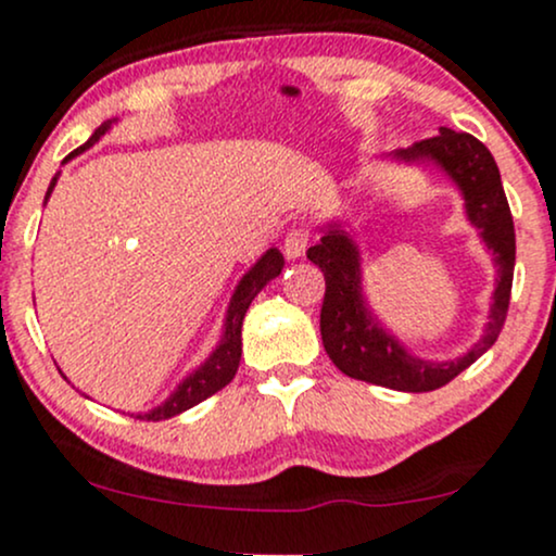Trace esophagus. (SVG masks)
<instances>
[{
	"mask_svg": "<svg viewBox=\"0 0 556 556\" xmlns=\"http://www.w3.org/2000/svg\"><path fill=\"white\" fill-rule=\"evenodd\" d=\"M308 237L311 235H308L306 227H290L288 235H285V242H282L285 255H288L290 261L301 258V255L306 253V248H308Z\"/></svg>",
	"mask_w": 556,
	"mask_h": 556,
	"instance_id": "esophagus-1",
	"label": "esophagus"
}]
</instances>
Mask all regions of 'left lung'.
<instances>
[{
  "mask_svg": "<svg viewBox=\"0 0 556 556\" xmlns=\"http://www.w3.org/2000/svg\"><path fill=\"white\" fill-rule=\"evenodd\" d=\"M386 157L399 166L441 170L459 189L467 222L480 231V240L496 266V288L485 329L478 343L451 362H427L414 356L369 308L362 285V250L353 231L345 229L343 222H327L321 227V240L306 253L311 264L321 268L327 285L319 319L321 343L334 367L353 380L404 393H427L462 375L496 343L515 277V224L496 161L472 134L441 126L438 137L414 142L406 150H393Z\"/></svg>",
  "mask_w": 556,
  "mask_h": 556,
  "instance_id": "left-lung-1",
  "label": "left lung"
}]
</instances>
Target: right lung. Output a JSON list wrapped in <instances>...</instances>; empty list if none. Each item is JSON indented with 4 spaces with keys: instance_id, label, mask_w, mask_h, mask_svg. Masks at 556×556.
<instances>
[{
    "instance_id": "obj_1",
    "label": "right lung",
    "mask_w": 556,
    "mask_h": 556,
    "mask_svg": "<svg viewBox=\"0 0 556 556\" xmlns=\"http://www.w3.org/2000/svg\"><path fill=\"white\" fill-rule=\"evenodd\" d=\"M113 124H118V118H110L100 126V129H94V134L87 139V144H81L78 150H73L63 163H68L71 157L81 155L84 150L91 148V144L100 142V139L105 137L110 129H113ZM58 176H60V170L52 176L45 203L50 200L54 185H58ZM282 268H285L282 253H279L277 248H268L266 253L248 268L245 277L237 282L235 292H231L227 319H224V329H222V340H218V345L213 348L211 356L205 358L200 367H194L192 371H189V375L179 382V386H176L174 393H170L163 404L150 408V412L131 414V417L148 419V422H161V419H170V417H176V414L187 412V408L198 406L200 401H205L208 395L218 393L224 386H229L231 377L237 375V367H240V356H242V319H245L253 298L258 295V292L264 290L274 277H279V274H282Z\"/></svg>"
}]
</instances>
